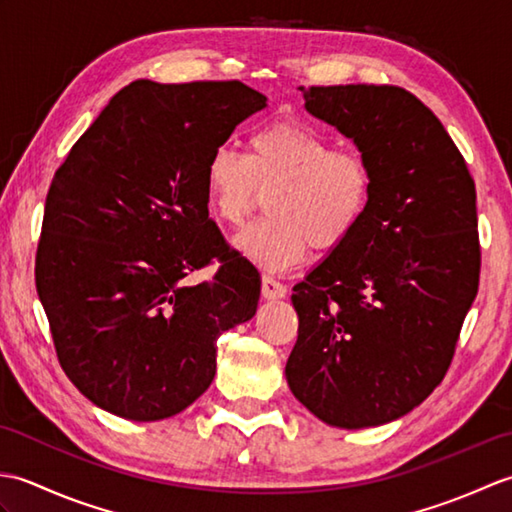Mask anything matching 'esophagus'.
I'll return each instance as SVG.
<instances>
[{
	"label": "esophagus",
	"mask_w": 512,
	"mask_h": 512,
	"mask_svg": "<svg viewBox=\"0 0 512 512\" xmlns=\"http://www.w3.org/2000/svg\"><path fill=\"white\" fill-rule=\"evenodd\" d=\"M262 295H264V299H270V301L284 299L288 295V288L281 284V281H277L275 277H268L266 275L262 279Z\"/></svg>",
	"instance_id": "1"
}]
</instances>
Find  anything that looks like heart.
Wrapping results in <instances>:
<instances>
[{"label":"heart","instance_id":"obj_1","mask_svg":"<svg viewBox=\"0 0 512 512\" xmlns=\"http://www.w3.org/2000/svg\"><path fill=\"white\" fill-rule=\"evenodd\" d=\"M204 187L213 213L242 224L268 193V217L237 235L235 246L270 273L299 266L314 246L330 253L354 235L372 202L374 173L363 154L334 149L317 129L277 118L255 127L246 154L217 147Z\"/></svg>","mask_w":512,"mask_h":512}]
</instances>
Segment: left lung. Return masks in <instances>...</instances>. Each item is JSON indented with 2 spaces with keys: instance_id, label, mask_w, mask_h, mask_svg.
<instances>
[{
  "instance_id": "1",
  "label": "left lung",
  "mask_w": 512,
  "mask_h": 512,
  "mask_svg": "<svg viewBox=\"0 0 512 512\" xmlns=\"http://www.w3.org/2000/svg\"><path fill=\"white\" fill-rule=\"evenodd\" d=\"M306 110L354 140L374 173L354 235L292 292L295 398L332 427L405 416L453 361L480 286L475 182L447 129L396 85L299 88Z\"/></svg>"
}]
</instances>
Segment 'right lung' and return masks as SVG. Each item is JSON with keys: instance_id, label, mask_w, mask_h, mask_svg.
<instances>
[{"instance_id": "obj_1", "label": "right lung", "mask_w": 512, "mask_h": 512, "mask_svg": "<svg viewBox=\"0 0 512 512\" xmlns=\"http://www.w3.org/2000/svg\"><path fill=\"white\" fill-rule=\"evenodd\" d=\"M264 107L242 81L140 79L54 173L37 292L65 376L114 416L187 409L215 376L220 334L255 317L262 279L209 217L204 167ZM213 258L211 282L183 281Z\"/></svg>"}]
</instances>
